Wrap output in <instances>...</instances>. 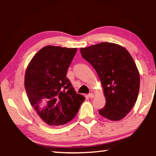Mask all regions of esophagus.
<instances>
[{
  "label": "esophagus",
  "instance_id": "34e87169",
  "mask_svg": "<svg viewBox=\"0 0 156 156\" xmlns=\"http://www.w3.org/2000/svg\"><path fill=\"white\" fill-rule=\"evenodd\" d=\"M88 95H89V97L90 98H94V94H93V93H90Z\"/></svg>",
  "mask_w": 156,
  "mask_h": 156
}]
</instances>
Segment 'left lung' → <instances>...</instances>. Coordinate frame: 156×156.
Instances as JSON below:
<instances>
[{
  "label": "left lung",
  "instance_id": "left-lung-1",
  "mask_svg": "<svg viewBox=\"0 0 156 156\" xmlns=\"http://www.w3.org/2000/svg\"><path fill=\"white\" fill-rule=\"evenodd\" d=\"M83 57L100 78L106 105L99 114L111 121L122 119L137 100L140 74L128 51L120 45L101 42L81 48Z\"/></svg>",
  "mask_w": 156,
  "mask_h": 156
}]
</instances>
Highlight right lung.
<instances>
[{
	"label": "right lung",
	"instance_id": "add662e5",
	"mask_svg": "<svg viewBox=\"0 0 156 156\" xmlns=\"http://www.w3.org/2000/svg\"><path fill=\"white\" fill-rule=\"evenodd\" d=\"M77 48L46 46L31 59L24 87L31 106L44 122L61 126L72 120L85 100L67 78Z\"/></svg>",
	"mask_w": 156,
	"mask_h": 156
}]
</instances>
